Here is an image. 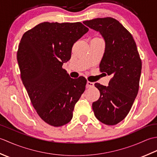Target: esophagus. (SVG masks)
<instances>
[{"instance_id":"1","label":"esophagus","mask_w":157,"mask_h":157,"mask_svg":"<svg viewBox=\"0 0 157 157\" xmlns=\"http://www.w3.org/2000/svg\"><path fill=\"white\" fill-rule=\"evenodd\" d=\"M94 86V84L93 82H87V84H86V86L88 88H90V87H93Z\"/></svg>"}]
</instances>
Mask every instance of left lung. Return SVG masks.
Listing matches in <instances>:
<instances>
[{
  "mask_svg": "<svg viewBox=\"0 0 157 157\" xmlns=\"http://www.w3.org/2000/svg\"><path fill=\"white\" fill-rule=\"evenodd\" d=\"M83 23L104 38L105 49L100 70L111 76L108 86L95 83L101 96L92 103V109L100 121L114 125L128 115L137 96L141 59L132 34L117 20L96 18Z\"/></svg>",
  "mask_w": 157,
  "mask_h": 157,
  "instance_id": "obj_1",
  "label": "left lung"
}]
</instances>
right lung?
Wrapping results in <instances>:
<instances>
[{
    "label": "right lung",
    "mask_w": 157,
    "mask_h": 157,
    "mask_svg": "<svg viewBox=\"0 0 157 157\" xmlns=\"http://www.w3.org/2000/svg\"><path fill=\"white\" fill-rule=\"evenodd\" d=\"M88 32L80 22H44L23 35L17 54L23 85L40 118L54 127L71 121L87 80L62 68L74 43Z\"/></svg>",
    "instance_id": "add662e5"
}]
</instances>
